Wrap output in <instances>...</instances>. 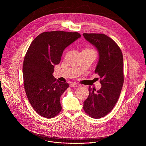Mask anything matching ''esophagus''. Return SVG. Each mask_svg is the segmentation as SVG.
<instances>
[{
	"label": "esophagus",
	"mask_w": 146,
	"mask_h": 146,
	"mask_svg": "<svg viewBox=\"0 0 146 146\" xmlns=\"http://www.w3.org/2000/svg\"><path fill=\"white\" fill-rule=\"evenodd\" d=\"M80 86L79 84H76V83H75V82H72V83L70 84V85H69V86L71 87V88L78 87V86Z\"/></svg>",
	"instance_id": "obj_1"
}]
</instances>
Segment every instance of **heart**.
<instances>
[{"instance_id": "b5f03b06", "label": "heart", "mask_w": 146, "mask_h": 146, "mask_svg": "<svg viewBox=\"0 0 146 146\" xmlns=\"http://www.w3.org/2000/svg\"><path fill=\"white\" fill-rule=\"evenodd\" d=\"M87 50H92V49H90V48H87Z\"/></svg>"}]
</instances>
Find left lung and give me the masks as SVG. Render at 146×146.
<instances>
[{
	"instance_id": "8db88e82",
	"label": "left lung",
	"mask_w": 146,
	"mask_h": 146,
	"mask_svg": "<svg viewBox=\"0 0 146 146\" xmlns=\"http://www.w3.org/2000/svg\"><path fill=\"white\" fill-rule=\"evenodd\" d=\"M85 39L99 52L95 73L100 78L101 88L89 87V96L84 102V110L92 118L108 115L116 105L124 82L123 57L119 46L104 34L84 33Z\"/></svg>"
}]
</instances>
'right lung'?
Here are the masks:
<instances>
[{"mask_svg":"<svg viewBox=\"0 0 146 146\" xmlns=\"http://www.w3.org/2000/svg\"><path fill=\"white\" fill-rule=\"evenodd\" d=\"M80 37L77 32H44L28 48L23 64L24 87L32 107L44 117H54L61 111L60 98L69 84L54 77V68L65 48Z\"/></svg>","mask_w":146,"mask_h":146,"instance_id":"right-lung-1","label":"right lung"}]
</instances>
